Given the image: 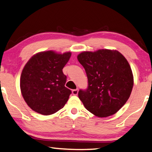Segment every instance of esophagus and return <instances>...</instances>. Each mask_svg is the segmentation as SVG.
<instances>
[{
  "instance_id": "34e87169",
  "label": "esophagus",
  "mask_w": 152,
  "mask_h": 152,
  "mask_svg": "<svg viewBox=\"0 0 152 152\" xmlns=\"http://www.w3.org/2000/svg\"><path fill=\"white\" fill-rule=\"evenodd\" d=\"M78 89L72 90V94L74 95V96H76V95H78Z\"/></svg>"
}]
</instances>
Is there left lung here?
Here are the masks:
<instances>
[{"label": "left lung", "mask_w": 152, "mask_h": 152, "mask_svg": "<svg viewBox=\"0 0 152 152\" xmlns=\"http://www.w3.org/2000/svg\"><path fill=\"white\" fill-rule=\"evenodd\" d=\"M78 60L85 69L88 87L78 98L85 107L99 117L114 115L130 98L134 80L126 58L117 50L83 52Z\"/></svg>", "instance_id": "1"}]
</instances>
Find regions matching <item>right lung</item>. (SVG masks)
I'll return each mask as SVG.
<instances>
[{
	"mask_svg": "<svg viewBox=\"0 0 152 152\" xmlns=\"http://www.w3.org/2000/svg\"><path fill=\"white\" fill-rule=\"evenodd\" d=\"M71 53L42 52L32 56L22 70L20 89L28 106L44 115L55 113L68 100L71 90L65 87L67 76L63 68Z\"/></svg>",
	"mask_w": 152,
	"mask_h": 152,
	"instance_id": "obj_1",
	"label": "right lung"
}]
</instances>
